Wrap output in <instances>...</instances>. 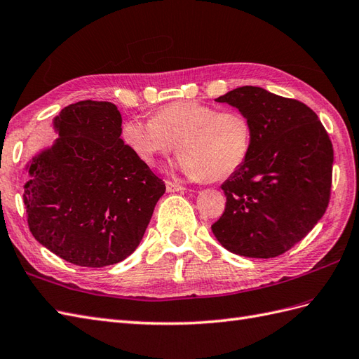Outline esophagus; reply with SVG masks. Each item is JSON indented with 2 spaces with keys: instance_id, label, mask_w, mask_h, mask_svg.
<instances>
[{
  "instance_id": "34e87169",
  "label": "esophagus",
  "mask_w": 359,
  "mask_h": 359,
  "mask_svg": "<svg viewBox=\"0 0 359 359\" xmlns=\"http://www.w3.org/2000/svg\"><path fill=\"white\" fill-rule=\"evenodd\" d=\"M165 185H167V191H168V192L185 191V187H183L182 183L177 182V180H167V182H165Z\"/></svg>"
}]
</instances>
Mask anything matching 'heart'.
Segmentation results:
<instances>
[{"label": "heart", "mask_w": 359, "mask_h": 359, "mask_svg": "<svg viewBox=\"0 0 359 359\" xmlns=\"http://www.w3.org/2000/svg\"><path fill=\"white\" fill-rule=\"evenodd\" d=\"M123 142L145 165L177 150L179 168L191 179L223 180L249 158L253 126L240 110H222L198 101L159 107L149 121L130 118L121 126Z\"/></svg>", "instance_id": "heart-1"}]
</instances>
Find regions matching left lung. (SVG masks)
<instances>
[{
    "label": "left lung",
    "instance_id": "8db88e82",
    "mask_svg": "<svg viewBox=\"0 0 359 359\" xmlns=\"http://www.w3.org/2000/svg\"><path fill=\"white\" fill-rule=\"evenodd\" d=\"M249 116V158L223 185L226 208L212 224L229 252L276 258L302 241L326 212L334 149L317 114L299 100L241 86L218 97Z\"/></svg>",
    "mask_w": 359,
    "mask_h": 359
}]
</instances>
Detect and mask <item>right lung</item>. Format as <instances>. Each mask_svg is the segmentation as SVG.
<instances>
[{
    "instance_id": "add662e5",
    "label": "right lung",
    "mask_w": 359,
    "mask_h": 359,
    "mask_svg": "<svg viewBox=\"0 0 359 359\" xmlns=\"http://www.w3.org/2000/svg\"><path fill=\"white\" fill-rule=\"evenodd\" d=\"M121 114L85 100L54 118L51 149L27 167V223L36 241L80 267L126 259L140 245L165 183L128 150Z\"/></svg>"
}]
</instances>
